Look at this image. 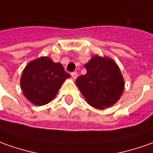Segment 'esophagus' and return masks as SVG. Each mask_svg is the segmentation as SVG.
I'll return each instance as SVG.
<instances>
[{"label": "esophagus", "instance_id": "esophagus-1", "mask_svg": "<svg viewBox=\"0 0 153 153\" xmlns=\"http://www.w3.org/2000/svg\"><path fill=\"white\" fill-rule=\"evenodd\" d=\"M71 76H72L73 79H75L77 77H78V73H77L76 71H74V72L71 73Z\"/></svg>", "mask_w": 153, "mask_h": 153}]
</instances>
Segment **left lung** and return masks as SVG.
Instances as JSON below:
<instances>
[{
	"mask_svg": "<svg viewBox=\"0 0 153 153\" xmlns=\"http://www.w3.org/2000/svg\"><path fill=\"white\" fill-rule=\"evenodd\" d=\"M85 67L87 73L77 79L76 85L88 104L100 110L115 105L123 93L125 82L114 60L95 55Z\"/></svg>",
	"mask_w": 153,
	"mask_h": 153,
	"instance_id": "1",
	"label": "left lung"
}]
</instances>
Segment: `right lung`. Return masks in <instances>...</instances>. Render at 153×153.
Instances as JSON below:
<instances>
[{
	"label": "right lung",
	"instance_id": "obj_1",
	"mask_svg": "<svg viewBox=\"0 0 153 153\" xmlns=\"http://www.w3.org/2000/svg\"><path fill=\"white\" fill-rule=\"evenodd\" d=\"M69 77L61 63L41 57L25 67L21 77V88L30 102L44 105L54 99L64 80Z\"/></svg>",
	"mask_w": 153,
	"mask_h": 153
}]
</instances>
